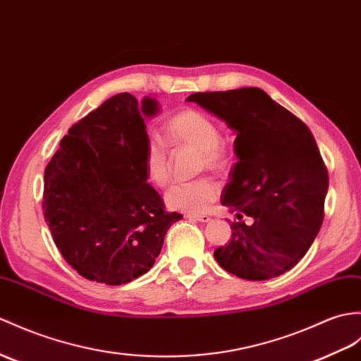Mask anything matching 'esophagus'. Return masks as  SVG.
<instances>
[{"mask_svg": "<svg viewBox=\"0 0 361 361\" xmlns=\"http://www.w3.org/2000/svg\"><path fill=\"white\" fill-rule=\"evenodd\" d=\"M188 216V219H190V220H195V221H200V223H207V221H211V216H209V215H194V214H188L186 215Z\"/></svg>", "mask_w": 361, "mask_h": 361, "instance_id": "34e87169", "label": "esophagus"}]
</instances>
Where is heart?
<instances>
[{"label":"heart","mask_w":361,"mask_h":361,"mask_svg":"<svg viewBox=\"0 0 361 361\" xmlns=\"http://www.w3.org/2000/svg\"><path fill=\"white\" fill-rule=\"evenodd\" d=\"M167 141L175 147H192L200 150L201 169L221 171L226 166L224 150L220 146L221 133L219 126L203 112L184 109L175 114L166 124ZM142 166L147 180L157 188H166L171 181V160L163 142L149 138ZM220 195L219 184L211 178L177 183L166 192V204L173 211L186 214H201Z\"/></svg>","instance_id":"b5f03b06"}]
</instances>
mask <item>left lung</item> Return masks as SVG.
<instances>
[{
  "label": "left lung",
  "instance_id": "8db88e82",
  "mask_svg": "<svg viewBox=\"0 0 361 361\" xmlns=\"http://www.w3.org/2000/svg\"><path fill=\"white\" fill-rule=\"evenodd\" d=\"M237 133L238 161L221 204L252 219L231 224L232 238L214 252L224 271L269 280L292 269L311 247L324 216L329 177L315 138L294 114L258 87L188 97Z\"/></svg>",
  "mask_w": 361,
  "mask_h": 361
}]
</instances>
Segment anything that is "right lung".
<instances>
[{
    "instance_id": "right-lung-1",
    "label": "right lung",
    "mask_w": 361,
    "mask_h": 361,
    "mask_svg": "<svg viewBox=\"0 0 361 361\" xmlns=\"http://www.w3.org/2000/svg\"><path fill=\"white\" fill-rule=\"evenodd\" d=\"M158 112L155 98L114 95L72 126L46 166L44 220L66 262L87 280L118 286L146 274L183 219L164 211L142 166L145 118Z\"/></svg>"
}]
</instances>
